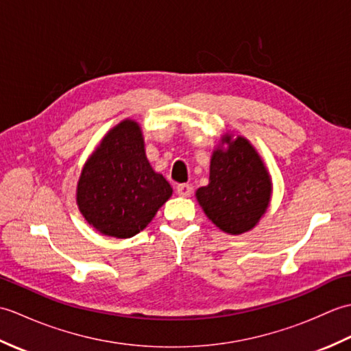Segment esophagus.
Instances as JSON below:
<instances>
[{
    "label": "esophagus",
    "instance_id": "obj_1",
    "mask_svg": "<svg viewBox=\"0 0 351 351\" xmlns=\"http://www.w3.org/2000/svg\"><path fill=\"white\" fill-rule=\"evenodd\" d=\"M176 193L180 196H182V197H189V196H191V193H193V187L190 184H180L176 187Z\"/></svg>",
    "mask_w": 351,
    "mask_h": 351
}]
</instances>
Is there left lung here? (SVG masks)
Masks as SVG:
<instances>
[{
	"label": "left lung",
	"instance_id": "left-lung-1",
	"mask_svg": "<svg viewBox=\"0 0 351 351\" xmlns=\"http://www.w3.org/2000/svg\"><path fill=\"white\" fill-rule=\"evenodd\" d=\"M226 151L213 154L210 184L196 193L215 226L228 234L247 232L267 210L271 182L264 162L247 140L226 138Z\"/></svg>",
	"mask_w": 351,
	"mask_h": 351
}]
</instances>
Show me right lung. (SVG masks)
I'll return each instance as SVG.
<instances>
[{
  "label": "right lung",
  "mask_w": 351,
  "mask_h": 351,
  "mask_svg": "<svg viewBox=\"0 0 351 351\" xmlns=\"http://www.w3.org/2000/svg\"><path fill=\"white\" fill-rule=\"evenodd\" d=\"M170 196V184L146 158L140 126L123 121L87 161L77 200L86 220L101 234L130 238L149 225Z\"/></svg>",
  "instance_id": "right-lung-1"
}]
</instances>
